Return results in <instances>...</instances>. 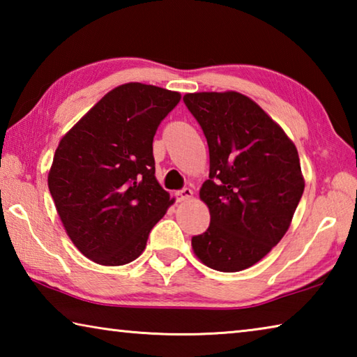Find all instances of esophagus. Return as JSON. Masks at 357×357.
Wrapping results in <instances>:
<instances>
[{"instance_id":"obj_1","label":"esophagus","mask_w":357,"mask_h":357,"mask_svg":"<svg viewBox=\"0 0 357 357\" xmlns=\"http://www.w3.org/2000/svg\"><path fill=\"white\" fill-rule=\"evenodd\" d=\"M193 197V192L192 189H189V187H184V189H181L176 192V200L178 202H187L190 200V198Z\"/></svg>"}]
</instances>
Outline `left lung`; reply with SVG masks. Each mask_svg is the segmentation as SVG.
I'll use <instances>...</instances> for the list:
<instances>
[{"label": "left lung", "instance_id": "left-lung-1", "mask_svg": "<svg viewBox=\"0 0 357 357\" xmlns=\"http://www.w3.org/2000/svg\"><path fill=\"white\" fill-rule=\"evenodd\" d=\"M184 104L209 146L200 198L211 223L192 238V249L208 268L238 273L268 255L291 225L305 185L298 149L241 93H189Z\"/></svg>", "mask_w": 357, "mask_h": 357}]
</instances>
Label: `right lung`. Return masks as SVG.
<instances>
[{
	"instance_id": "1",
	"label": "right lung",
	"mask_w": 357,
	"mask_h": 357,
	"mask_svg": "<svg viewBox=\"0 0 357 357\" xmlns=\"http://www.w3.org/2000/svg\"><path fill=\"white\" fill-rule=\"evenodd\" d=\"M176 91L119 84L66 134L48 189L72 243L102 266L134 261L174 198L155 179L153 140Z\"/></svg>"
}]
</instances>
